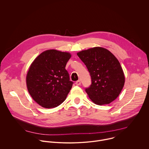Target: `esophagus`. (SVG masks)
Returning <instances> with one entry per match:
<instances>
[{"label": "esophagus", "instance_id": "obj_1", "mask_svg": "<svg viewBox=\"0 0 149 149\" xmlns=\"http://www.w3.org/2000/svg\"><path fill=\"white\" fill-rule=\"evenodd\" d=\"M76 85H80L81 84V81H80V80H78V81H77L76 82Z\"/></svg>", "mask_w": 149, "mask_h": 149}]
</instances>
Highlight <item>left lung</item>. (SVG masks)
I'll return each mask as SVG.
<instances>
[{
	"label": "left lung",
	"mask_w": 149,
	"mask_h": 149,
	"mask_svg": "<svg viewBox=\"0 0 149 149\" xmlns=\"http://www.w3.org/2000/svg\"><path fill=\"white\" fill-rule=\"evenodd\" d=\"M85 64L92 84L85 89L89 99L96 104H108L120 93L125 77L120 63L108 50L94 47L77 53Z\"/></svg>",
	"instance_id": "8db88e82"
}]
</instances>
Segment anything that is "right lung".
I'll return each instance as SVG.
<instances>
[{"instance_id": "1", "label": "right lung", "mask_w": 149, "mask_h": 149, "mask_svg": "<svg viewBox=\"0 0 149 149\" xmlns=\"http://www.w3.org/2000/svg\"><path fill=\"white\" fill-rule=\"evenodd\" d=\"M71 57L68 52L47 50L37 57L26 75V85L33 99L45 108L60 105L72 87L65 66Z\"/></svg>"}]
</instances>
